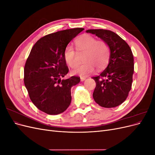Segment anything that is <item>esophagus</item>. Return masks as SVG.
<instances>
[{"label": "esophagus", "instance_id": "obj_1", "mask_svg": "<svg viewBox=\"0 0 155 155\" xmlns=\"http://www.w3.org/2000/svg\"><path fill=\"white\" fill-rule=\"evenodd\" d=\"M80 79H81V81H83L85 80L86 78H83V77H81V78H80Z\"/></svg>", "mask_w": 155, "mask_h": 155}]
</instances>
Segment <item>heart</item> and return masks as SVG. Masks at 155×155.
<instances>
[{
    "instance_id": "b5f03b06",
    "label": "heart",
    "mask_w": 155,
    "mask_h": 155,
    "mask_svg": "<svg viewBox=\"0 0 155 155\" xmlns=\"http://www.w3.org/2000/svg\"><path fill=\"white\" fill-rule=\"evenodd\" d=\"M75 46L78 52H85L83 61L72 71V74L81 76H87L94 72L96 68L101 70L107 64L110 58L109 45L104 41H97L96 37L89 34H84L75 40ZM77 52L71 46H68L64 51V58L70 67L75 68L78 63Z\"/></svg>"
}]
</instances>
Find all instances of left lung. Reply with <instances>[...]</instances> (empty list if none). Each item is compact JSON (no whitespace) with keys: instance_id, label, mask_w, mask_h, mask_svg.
Instances as JSON below:
<instances>
[{"instance_id":"1","label":"left lung","mask_w":155,"mask_h":155,"mask_svg":"<svg viewBox=\"0 0 155 155\" xmlns=\"http://www.w3.org/2000/svg\"><path fill=\"white\" fill-rule=\"evenodd\" d=\"M106 42L110 48L107 68L99 76L92 77L96 86L93 98L105 108L115 107L127 99L131 89L134 73V58L129 46L114 32L103 30H88Z\"/></svg>"}]
</instances>
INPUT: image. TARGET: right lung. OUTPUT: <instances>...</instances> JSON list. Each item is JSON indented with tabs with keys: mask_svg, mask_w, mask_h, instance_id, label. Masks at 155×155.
<instances>
[{
	"mask_svg": "<svg viewBox=\"0 0 155 155\" xmlns=\"http://www.w3.org/2000/svg\"><path fill=\"white\" fill-rule=\"evenodd\" d=\"M84 28L68 29L46 35L36 42L24 69V81L31 101L40 110L56 115L66 110L71 103V88L80 81L68 72L64 58L68 44Z\"/></svg>",
	"mask_w": 155,
	"mask_h": 155,
	"instance_id": "right-lung-1",
	"label": "right lung"
}]
</instances>
